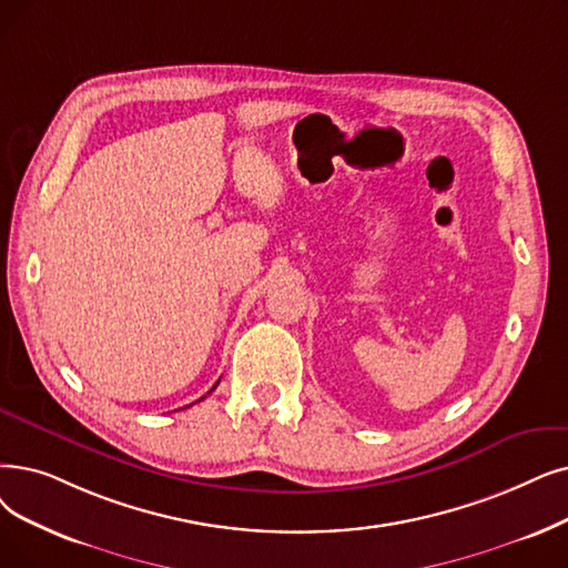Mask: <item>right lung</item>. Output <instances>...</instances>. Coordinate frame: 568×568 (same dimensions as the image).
<instances>
[{"instance_id":"obj_1","label":"right lung","mask_w":568,"mask_h":568,"mask_svg":"<svg viewBox=\"0 0 568 568\" xmlns=\"http://www.w3.org/2000/svg\"><path fill=\"white\" fill-rule=\"evenodd\" d=\"M215 387H217V383H215V385H213V387H211V389H209V394H211V392H213V389H215ZM202 399H206V397H202Z\"/></svg>"}]
</instances>
